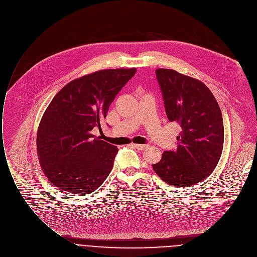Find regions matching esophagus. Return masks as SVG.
Masks as SVG:
<instances>
[{"label": "esophagus", "instance_id": "34e87169", "mask_svg": "<svg viewBox=\"0 0 257 257\" xmlns=\"http://www.w3.org/2000/svg\"><path fill=\"white\" fill-rule=\"evenodd\" d=\"M137 150H140V151H144V150H146L147 148H148V145H133Z\"/></svg>", "mask_w": 257, "mask_h": 257}]
</instances>
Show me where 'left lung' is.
<instances>
[{
    "label": "left lung",
    "instance_id": "obj_1",
    "mask_svg": "<svg viewBox=\"0 0 257 257\" xmlns=\"http://www.w3.org/2000/svg\"><path fill=\"white\" fill-rule=\"evenodd\" d=\"M156 74L168 118L177 122L181 132L176 138V150L165 152L153 169L172 186L198 184L214 171L221 157V110L202 82L168 69H158Z\"/></svg>",
    "mask_w": 257,
    "mask_h": 257
}]
</instances>
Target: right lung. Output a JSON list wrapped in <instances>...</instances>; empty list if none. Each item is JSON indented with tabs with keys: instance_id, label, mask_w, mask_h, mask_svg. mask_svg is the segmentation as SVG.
<instances>
[{
	"instance_id": "1",
	"label": "right lung",
	"mask_w": 257,
	"mask_h": 257,
	"mask_svg": "<svg viewBox=\"0 0 257 257\" xmlns=\"http://www.w3.org/2000/svg\"><path fill=\"white\" fill-rule=\"evenodd\" d=\"M136 72L97 71L70 82L52 99L38 128L37 151L42 170L55 186L78 195L103 183L118 150L91 131L100 130L99 120Z\"/></svg>"
}]
</instances>
